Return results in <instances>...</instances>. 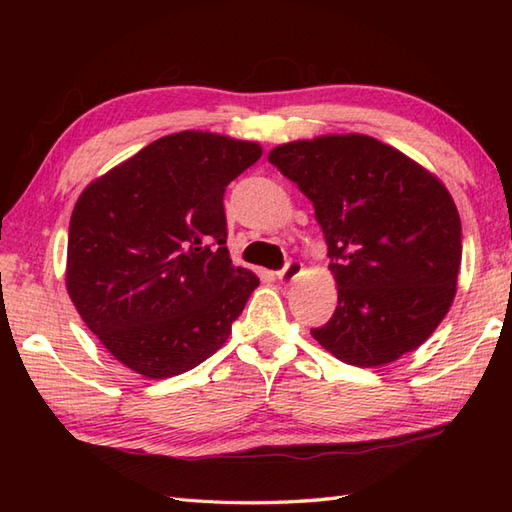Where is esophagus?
I'll use <instances>...</instances> for the list:
<instances>
[{
    "instance_id": "34e87169",
    "label": "esophagus",
    "mask_w": 512,
    "mask_h": 512,
    "mask_svg": "<svg viewBox=\"0 0 512 512\" xmlns=\"http://www.w3.org/2000/svg\"><path fill=\"white\" fill-rule=\"evenodd\" d=\"M301 273H303V266L299 262H290L279 273V281H281V284H292V281H295Z\"/></svg>"
}]
</instances>
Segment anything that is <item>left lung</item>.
Instances as JSON below:
<instances>
[{
	"label": "left lung",
	"instance_id": "1",
	"mask_svg": "<svg viewBox=\"0 0 512 512\" xmlns=\"http://www.w3.org/2000/svg\"><path fill=\"white\" fill-rule=\"evenodd\" d=\"M268 160L314 204L336 310L314 341L339 361L383 367L418 347L458 290L462 226L442 180L365 134H323L270 149Z\"/></svg>",
	"mask_w": 512,
	"mask_h": 512
}]
</instances>
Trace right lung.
Instances as JSON below:
<instances>
[{"mask_svg": "<svg viewBox=\"0 0 512 512\" xmlns=\"http://www.w3.org/2000/svg\"><path fill=\"white\" fill-rule=\"evenodd\" d=\"M262 154L253 140L187 129L154 140L76 200L65 288L132 372L178 376L226 343L259 277L231 262L222 200Z\"/></svg>", "mask_w": 512, "mask_h": 512, "instance_id": "obj_1", "label": "right lung"}]
</instances>
